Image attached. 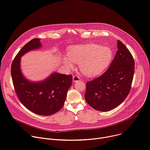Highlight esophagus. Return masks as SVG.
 Here are the masks:
<instances>
[{
    "instance_id": "34e87169",
    "label": "esophagus",
    "mask_w": 150,
    "mask_h": 150,
    "mask_svg": "<svg viewBox=\"0 0 150 150\" xmlns=\"http://www.w3.org/2000/svg\"><path fill=\"white\" fill-rule=\"evenodd\" d=\"M80 79V78L78 76H73V82L74 83H76V82H78V81H79Z\"/></svg>"
}]
</instances>
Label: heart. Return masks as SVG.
I'll list each match as a JSON object with an SVG mask.
<instances>
[{"label":"heart","instance_id":"b5f03b06","mask_svg":"<svg viewBox=\"0 0 150 150\" xmlns=\"http://www.w3.org/2000/svg\"><path fill=\"white\" fill-rule=\"evenodd\" d=\"M67 56L62 57L64 64L72 69L74 63H79V70L87 76L101 74L110 64L112 52L110 48L95 44L74 45L67 49Z\"/></svg>","mask_w":150,"mask_h":150}]
</instances>
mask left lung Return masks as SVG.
Masks as SVG:
<instances>
[{"instance_id": "8db88e82", "label": "left lung", "mask_w": 150, "mask_h": 150, "mask_svg": "<svg viewBox=\"0 0 150 150\" xmlns=\"http://www.w3.org/2000/svg\"><path fill=\"white\" fill-rule=\"evenodd\" d=\"M116 55L108 69L100 76L88 81L85 99L99 111H108L121 104L130 92L134 72V62L129 50L117 41Z\"/></svg>"}]
</instances>
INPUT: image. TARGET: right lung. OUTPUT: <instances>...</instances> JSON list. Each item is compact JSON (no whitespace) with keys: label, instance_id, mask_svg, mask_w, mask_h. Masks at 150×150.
Masks as SVG:
<instances>
[{"label":"right lung","instance_id":"1","mask_svg":"<svg viewBox=\"0 0 150 150\" xmlns=\"http://www.w3.org/2000/svg\"><path fill=\"white\" fill-rule=\"evenodd\" d=\"M40 39L27 43L18 52L11 65V76L16 92L21 103L30 111L40 115H50L60 111L71 87L72 76L56 72L40 81L27 79L21 70V57L41 47Z\"/></svg>","mask_w":150,"mask_h":150}]
</instances>
